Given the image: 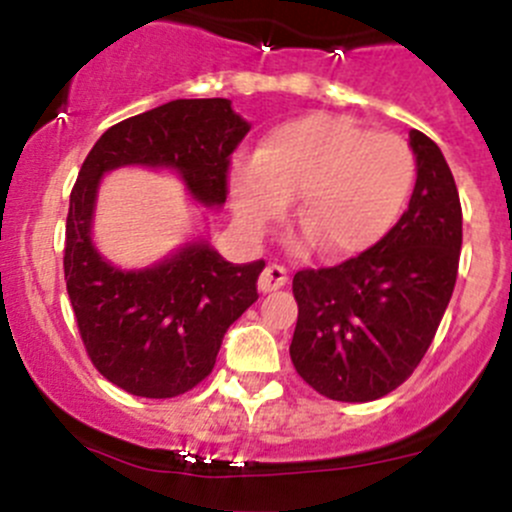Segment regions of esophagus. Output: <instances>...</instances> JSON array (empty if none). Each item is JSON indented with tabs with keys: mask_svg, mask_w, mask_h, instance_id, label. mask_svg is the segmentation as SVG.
<instances>
[{
	"mask_svg": "<svg viewBox=\"0 0 512 512\" xmlns=\"http://www.w3.org/2000/svg\"><path fill=\"white\" fill-rule=\"evenodd\" d=\"M287 282V270L280 265H267L265 270H262L260 280H257V287H260V292H275L280 290L282 285Z\"/></svg>",
	"mask_w": 512,
	"mask_h": 512,
	"instance_id": "esophagus-1",
	"label": "esophagus"
}]
</instances>
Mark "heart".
<instances>
[{"label": "heart", "instance_id": "obj_1", "mask_svg": "<svg viewBox=\"0 0 512 512\" xmlns=\"http://www.w3.org/2000/svg\"><path fill=\"white\" fill-rule=\"evenodd\" d=\"M415 182L408 142L355 119L312 112L280 124L255 160L230 172V200L245 230L262 232L297 197L295 222L327 257L360 252L398 220Z\"/></svg>", "mask_w": 512, "mask_h": 512}]
</instances>
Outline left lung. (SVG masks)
Returning a JSON list of instances; mask_svg holds the SVG:
<instances>
[{
    "label": "left lung",
    "mask_w": 512,
    "mask_h": 512,
    "mask_svg": "<svg viewBox=\"0 0 512 512\" xmlns=\"http://www.w3.org/2000/svg\"><path fill=\"white\" fill-rule=\"evenodd\" d=\"M418 180L408 210L360 255L295 272L297 375L340 403H370L400 388L428 352L453 297L463 210L440 147L410 132Z\"/></svg>",
    "instance_id": "8db88e82"
}]
</instances>
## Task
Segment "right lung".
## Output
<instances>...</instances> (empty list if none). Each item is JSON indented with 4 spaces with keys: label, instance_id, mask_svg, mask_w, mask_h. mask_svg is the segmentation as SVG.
<instances>
[{
    "label": "right lung",
    "instance_id": "1",
    "mask_svg": "<svg viewBox=\"0 0 512 512\" xmlns=\"http://www.w3.org/2000/svg\"><path fill=\"white\" fill-rule=\"evenodd\" d=\"M247 132L230 99H175L109 127L79 170L64 232L67 295L89 360L124 393L165 400L200 385L227 327L257 300L265 262L232 265L200 242L150 270H117L89 240L99 177L122 165L172 167L197 200L222 205Z\"/></svg>",
    "mask_w": 512,
    "mask_h": 512
}]
</instances>
